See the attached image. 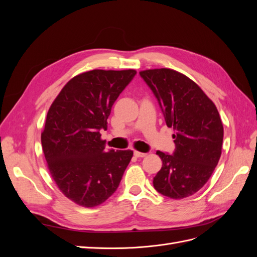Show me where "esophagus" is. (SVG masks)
<instances>
[{
    "instance_id": "obj_1",
    "label": "esophagus",
    "mask_w": 257,
    "mask_h": 257,
    "mask_svg": "<svg viewBox=\"0 0 257 257\" xmlns=\"http://www.w3.org/2000/svg\"><path fill=\"white\" fill-rule=\"evenodd\" d=\"M134 155H135V158H145L146 155H147V153H143V152H139V151H134Z\"/></svg>"
}]
</instances>
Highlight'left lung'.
Returning <instances> with one entry per match:
<instances>
[{
    "label": "left lung",
    "mask_w": 257,
    "mask_h": 257,
    "mask_svg": "<svg viewBox=\"0 0 257 257\" xmlns=\"http://www.w3.org/2000/svg\"><path fill=\"white\" fill-rule=\"evenodd\" d=\"M157 97L176 145L173 154L158 151L163 161L154 189L173 199L199 191L219 163L223 124L215 105L189 77L169 68L139 73Z\"/></svg>",
    "instance_id": "1"
}]
</instances>
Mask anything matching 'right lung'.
Returning a JSON list of instances; mask_svg holds the SVG:
<instances>
[{
	"mask_svg": "<svg viewBox=\"0 0 257 257\" xmlns=\"http://www.w3.org/2000/svg\"><path fill=\"white\" fill-rule=\"evenodd\" d=\"M134 69H93L77 75L50 106L42 146L48 169L60 191L83 207L98 206L118 189L133 157L131 150H107L100 130Z\"/></svg>",
	"mask_w": 257,
	"mask_h": 257,
	"instance_id": "1",
	"label": "right lung"
}]
</instances>
